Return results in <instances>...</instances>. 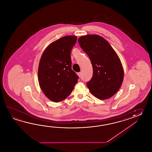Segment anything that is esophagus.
<instances>
[{
  "mask_svg": "<svg viewBox=\"0 0 152 152\" xmlns=\"http://www.w3.org/2000/svg\"><path fill=\"white\" fill-rule=\"evenodd\" d=\"M77 75L79 76V77H80L81 75V73H80V72H79V73H77Z\"/></svg>",
  "mask_w": 152,
  "mask_h": 152,
  "instance_id": "obj_1",
  "label": "esophagus"
}]
</instances>
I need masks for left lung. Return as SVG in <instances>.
I'll list each match as a JSON object with an SVG mask.
<instances>
[{
	"mask_svg": "<svg viewBox=\"0 0 152 152\" xmlns=\"http://www.w3.org/2000/svg\"><path fill=\"white\" fill-rule=\"evenodd\" d=\"M79 44L90 58L93 76L87 83L91 93L104 100L113 97L123 83L124 71L118 55L102 36L87 35L80 37Z\"/></svg>",
	"mask_w": 152,
	"mask_h": 152,
	"instance_id": "obj_1",
	"label": "left lung"
}]
</instances>
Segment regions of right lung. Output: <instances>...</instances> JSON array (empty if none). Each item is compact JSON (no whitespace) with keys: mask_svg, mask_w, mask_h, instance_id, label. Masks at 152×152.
Listing matches in <instances>:
<instances>
[{"mask_svg":"<svg viewBox=\"0 0 152 152\" xmlns=\"http://www.w3.org/2000/svg\"><path fill=\"white\" fill-rule=\"evenodd\" d=\"M75 36H66L52 42L43 53L38 69L39 86L50 100L59 102L69 96L79 77L72 69L71 52Z\"/></svg>","mask_w":152,"mask_h":152,"instance_id":"add662e5","label":"right lung"}]
</instances>
